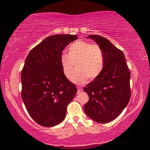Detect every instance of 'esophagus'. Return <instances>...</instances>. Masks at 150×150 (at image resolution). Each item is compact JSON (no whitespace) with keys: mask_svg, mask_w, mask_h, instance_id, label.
Returning a JSON list of instances; mask_svg holds the SVG:
<instances>
[{"mask_svg":"<svg viewBox=\"0 0 150 150\" xmlns=\"http://www.w3.org/2000/svg\"><path fill=\"white\" fill-rule=\"evenodd\" d=\"M77 88H78V93H79L80 92L83 91V89H82V88H81V87H78Z\"/></svg>","mask_w":150,"mask_h":150,"instance_id":"obj_1","label":"esophagus"}]
</instances>
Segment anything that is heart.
I'll list each match as a JSON object with an SVG mask.
<instances>
[{"label":"heart","mask_w":150,"mask_h":150,"mask_svg":"<svg viewBox=\"0 0 150 150\" xmlns=\"http://www.w3.org/2000/svg\"><path fill=\"white\" fill-rule=\"evenodd\" d=\"M67 50L68 54H61L60 63L66 78L70 76L76 63L77 68L71 76L73 83H85L88 78L93 80L101 74L104 66V54L99 45L79 40L72 43Z\"/></svg>","instance_id":"1"}]
</instances>
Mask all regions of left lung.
Returning a JSON list of instances; mask_svg holds the SVG:
<instances>
[{"mask_svg": "<svg viewBox=\"0 0 150 150\" xmlns=\"http://www.w3.org/2000/svg\"><path fill=\"white\" fill-rule=\"evenodd\" d=\"M87 38L102 48L104 66L101 74L83 88L89 98L84 110L91 120L105 124L117 117L130 101V73L124 53L109 40L96 35Z\"/></svg>", "mask_w": 150, "mask_h": 150, "instance_id": "8db88e82", "label": "left lung"}]
</instances>
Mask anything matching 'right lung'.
<instances>
[{
  "label": "right lung",
  "mask_w": 150,
  "mask_h": 150,
  "mask_svg": "<svg viewBox=\"0 0 150 150\" xmlns=\"http://www.w3.org/2000/svg\"><path fill=\"white\" fill-rule=\"evenodd\" d=\"M76 35H54L34 47L21 73L22 99L33 120L44 127L60 124L77 89L65 76L60 57Z\"/></svg>",
  "instance_id": "1"
}]
</instances>
